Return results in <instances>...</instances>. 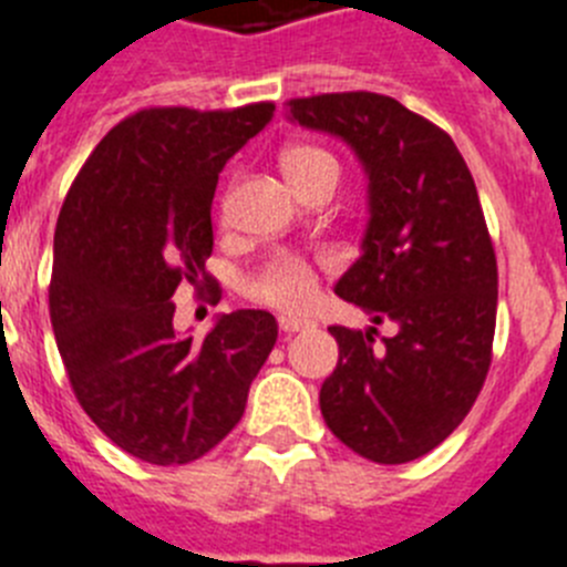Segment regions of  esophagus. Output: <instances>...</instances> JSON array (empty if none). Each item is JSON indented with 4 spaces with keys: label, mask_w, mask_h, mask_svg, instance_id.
I'll list each match as a JSON object with an SVG mask.
<instances>
[{
    "label": "esophagus",
    "mask_w": 567,
    "mask_h": 567,
    "mask_svg": "<svg viewBox=\"0 0 567 567\" xmlns=\"http://www.w3.org/2000/svg\"><path fill=\"white\" fill-rule=\"evenodd\" d=\"M313 321L310 319H299V316H279V330L282 333H299V330H308Z\"/></svg>",
    "instance_id": "obj_1"
}]
</instances>
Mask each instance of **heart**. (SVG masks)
I'll list each match as a JSON object with an SVG mask.
<instances>
[{
  "label": "heart",
  "mask_w": 567,
  "mask_h": 567,
  "mask_svg": "<svg viewBox=\"0 0 567 567\" xmlns=\"http://www.w3.org/2000/svg\"><path fill=\"white\" fill-rule=\"evenodd\" d=\"M282 169L296 188L316 175H336L339 181V161L333 157V152L310 144L288 146L282 152ZM248 296L254 302L288 310V313L305 310L316 296V268L299 254H274L251 277Z\"/></svg>",
  "instance_id": "obj_1"
}]
</instances>
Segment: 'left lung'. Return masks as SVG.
Here are the masks:
<instances>
[{
    "mask_svg": "<svg viewBox=\"0 0 567 567\" xmlns=\"http://www.w3.org/2000/svg\"><path fill=\"white\" fill-rule=\"evenodd\" d=\"M285 106L364 163V254L336 293L395 328L330 324L339 364L321 384V415L355 455L410 463L461 426L492 367L497 257L472 172L441 126L390 95L321 93Z\"/></svg>",
    "mask_w": 567,
    "mask_h": 567,
    "instance_id": "1",
    "label": "left lung"
}]
</instances>
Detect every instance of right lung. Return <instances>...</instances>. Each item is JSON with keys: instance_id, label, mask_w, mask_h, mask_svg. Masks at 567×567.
I'll use <instances>...</instances> for the list:
<instances>
[{"instance_id": "right-lung-1", "label": "right lung", "mask_w": 567, "mask_h": 567, "mask_svg": "<svg viewBox=\"0 0 567 567\" xmlns=\"http://www.w3.org/2000/svg\"><path fill=\"white\" fill-rule=\"evenodd\" d=\"M271 115L274 101L132 112L101 137L61 206L48 293L70 386L115 446L152 466L212 452L277 344L268 310L220 316L200 341L172 324L181 285L220 302L206 271L214 188Z\"/></svg>"}]
</instances>
